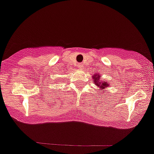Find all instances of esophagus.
Here are the masks:
<instances>
[{"instance_id":"obj_1","label":"esophagus","mask_w":154,"mask_h":154,"mask_svg":"<svg viewBox=\"0 0 154 154\" xmlns=\"http://www.w3.org/2000/svg\"><path fill=\"white\" fill-rule=\"evenodd\" d=\"M84 65L82 63H78V67L80 68V69H83Z\"/></svg>"}]
</instances>
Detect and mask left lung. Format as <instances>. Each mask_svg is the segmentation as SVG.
I'll return each mask as SVG.
<instances>
[{"mask_svg": "<svg viewBox=\"0 0 154 154\" xmlns=\"http://www.w3.org/2000/svg\"><path fill=\"white\" fill-rule=\"evenodd\" d=\"M94 82L96 83V85H97V86L100 87V88H106V87L109 86V83H106V82H100V75H94ZM100 89V90H101Z\"/></svg>", "mask_w": 154, "mask_h": 154, "instance_id": "obj_1", "label": "left lung"}]
</instances>
